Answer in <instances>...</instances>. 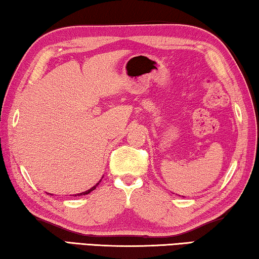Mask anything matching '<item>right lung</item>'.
I'll use <instances>...</instances> for the list:
<instances>
[{"label":"right lung","mask_w":259,"mask_h":259,"mask_svg":"<svg viewBox=\"0 0 259 259\" xmlns=\"http://www.w3.org/2000/svg\"><path fill=\"white\" fill-rule=\"evenodd\" d=\"M99 183H100V181H99ZM99 183H97V184H96V185H95L94 187H91V188H90V190H88V191H85V192H82V193H80V194H75V196H76V195H78V196H80V195H85V194H89V193H90V192H93V191L95 190V188L98 186V184H99Z\"/></svg>","instance_id":"1"}]
</instances>
